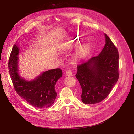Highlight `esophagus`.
<instances>
[{
	"instance_id": "1",
	"label": "esophagus",
	"mask_w": 134,
	"mask_h": 134,
	"mask_svg": "<svg viewBox=\"0 0 134 134\" xmlns=\"http://www.w3.org/2000/svg\"><path fill=\"white\" fill-rule=\"evenodd\" d=\"M65 73H66V75L67 76H71L72 74V71H71L70 70H69V69L65 71Z\"/></svg>"
}]
</instances>
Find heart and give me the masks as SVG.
<instances>
[{
  "label": "heart",
  "mask_w": 134,
  "mask_h": 134,
  "mask_svg": "<svg viewBox=\"0 0 134 134\" xmlns=\"http://www.w3.org/2000/svg\"><path fill=\"white\" fill-rule=\"evenodd\" d=\"M79 40L77 39H70L68 40L66 42L63 43L60 46V50L61 51H67L71 48H72L74 46L78 44L79 43ZM91 49V47L88 44H85L82 47H81L75 55L76 58H82L84 57L86 54L90 52Z\"/></svg>",
  "instance_id": "heart-1"
}]
</instances>
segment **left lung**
<instances>
[{
  "label": "left lung",
  "instance_id": "8db88e82",
  "mask_svg": "<svg viewBox=\"0 0 134 134\" xmlns=\"http://www.w3.org/2000/svg\"><path fill=\"white\" fill-rule=\"evenodd\" d=\"M105 44L100 52L77 65L76 77L81 85L82 102L87 104L100 102L110 94L119 78V53L105 33Z\"/></svg>",
  "mask_w": 134,
  "mask_h": 134
}]
</instances>
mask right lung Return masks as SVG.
Here are the masks:
<instances>
[{
	"mask_svg": "<svg viewBox=\"0 0 134 134\" xmlns=\"http://www.w3.org/2000/svg\"><path fill=\"white\" fill-rule=\"evenodd\" d=\"M19 48L13 47L8 62L10 78L17 93L30 105L39 108L51 106L56 98V82L62 77L61 69L56 68L43 72L31 81L22 78L18 72Z\"/></svg>",
	"mask_w": 134,
	"mask_h": 134,
	"instance_id": "add662e5",
	"label": "right lung"
}]
</instances>
